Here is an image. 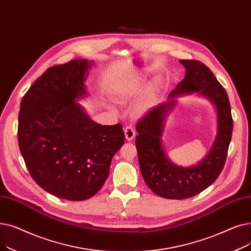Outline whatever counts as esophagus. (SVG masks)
Listing matches in <instances>:
<instances>
[{
  "instance_id": "obj_1",
  "label": "esophagus",
  "mask_w": 251,
  "mask_h": 251,
  "mask_svg": "<svg viewBox=\"0 0 251 251\" xmlns=\"http://www.w3.org/2000/svg\"><path fill=\"white\" fill-rule=\"evenodd\" d=\"M125 136L128 141H132L136 136V129L132 126H127L125 127Z\"/></svg>"
}]
</instances>
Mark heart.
Returning <instances> with one entry per match:
<instances>
[{
	"instance_id": "obj_1",
	"label": "heart",
	"mask_w": 251,
	"mask_h": 251,
	"mask_svg": "<svg viewBox=\"0 0 251 251\" xmlns=\"http://www.w3.org/2000/svg\"><path fill=\"white\" fill-rule=\"evenodd\" d=\"M141 90V85L140 81L135 79L129 81L127 83H126V86H124L122 88V92H121V96L124 98H128V97H133L136 96V95L140 92ZM147 107V103L143 102L140 106H139V110H144Z\"/></svg>"
}]
</instances>
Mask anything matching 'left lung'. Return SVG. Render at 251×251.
Here are the masks:
<instances>
[{"label":"left lung","mask_w":251,"mask_h":251,"mask_svg":"<svg viewBox=\"0 0 251 251\" xmlns=\"http://www.w3.org/2000/svg\"><path fill=\"white\" fill-rule=\"evenodd\" d=\"M180 62L186 68V75L170 94V100L149 110L136 126L139 133L136 147L143 178L152 192L168 199L195 196L217 180L224 169L233 130L228 95L211 70L197 60ZM194 91L208 98L216 106L218 134L203 161L190 168H181L166 156L161 137L166 115L175 103L173 98Z\"/></svg>","instance_id":"left-lung-1"}]
</instances>
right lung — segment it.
Returning <instances> with one entry per match:
<instances>
[{"instance_id":"obj_1","label":"right lung","mask_w":251,"mask_h":251,"mask_svg":"<svg viewBox=\"0 0 251 251\" xmlns=\"http://www.w3.org/2000/svg\"><path fill=\"white\" fill-rule=\"evenodd\" d=\"M91 65L75 59L48 68L23 96L18 116V145L33 181L71 201L98 192L125 143L121 124H96L75 102L87 93Z\"/></svg>"}]
</instances>
